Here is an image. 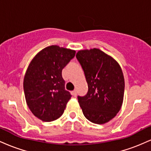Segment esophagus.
Instances as JSON below:
<instances>
[{
  "mask_svg": "<svg viewBox=\"0 0 151 151\" xmlns=\"http://www.w3.org/2000/svg\"><path fill=\"white\" fill-rule=\"evenodd\" d=\"M72 94H73L74 96H77V91H76V90L72 91Z\"/></svg>",
  "mask_w": 151,
  "mask_h": 151,
  "instance_id": "1",
  "label": "esophagus"
}]
</instances>
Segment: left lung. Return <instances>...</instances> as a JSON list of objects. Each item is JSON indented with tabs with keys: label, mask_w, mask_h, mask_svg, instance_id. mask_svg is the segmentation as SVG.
<instances>
[{
	"label": "left lung",
	"mask_w": 151,
	"mask_h": 151,
	"mask_svg": "<svg viewBox=\"0 0 151 151\" xmlns=\"http://www.w3.org/2000/svg\"><path fill=\"white\" fill-rule=\"evenodd\" d=\"M84 71L88 91L78 96L84 116L96 124L111 120L121 109L124 99V78L120 66L99 49L80 50L76 55Z\"/></svg>",
	"instance_id": "1"
}]
</instances>
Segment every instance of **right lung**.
<instances>
[{"instance_id": "right-lung-1", "label": "right lung", "mask_w": 151, "mask_h": 151, "mask_svg": "<svg viewBox=\"0 0 151 151\" xmlns=\"http://www.w3.org/2000/svg\"><path fill=\"white\" fill-rule=\"evenodd\" d=\"M75 51L52 45L41 50L30 62L23 81L27 104L32 113L45 122L63 114L71 93L65 89L62 71Z\"/></svg>"}]
</instances>
